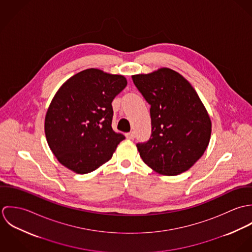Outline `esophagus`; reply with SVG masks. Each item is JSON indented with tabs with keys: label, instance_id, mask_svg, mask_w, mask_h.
Wrapping results in <instances>:
<instances>
[{
	"label": "esophagus",
	"instance_id": "obj_1",
	"mask_svg": "<svg viewBox=\"0 0 252 252\" xmlns=\"http://www.w3.org/2000/svg\"><path fill=\"white\" fill-rule=\"evenodd\" d=\"M126 138L127 139H129V140H133V139H135V132H129V133H127L126 134Z\"/></svg>",
	"mask_w": 252,
	"mask_h": 252
}]
</instances>
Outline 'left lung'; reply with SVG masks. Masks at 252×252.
<instances>
[{
  "label": "left lung",
  "mask_w": 252,
  "mask_h": 252,
  "mask_svg": "<svg viewBox=\"0 0 252 252\" xmlns=\"http://www.w3.org/2000/svg\"><path fill=\"white\" fill-rule=\"evenodd\" d=\"M132 79L150 105L151 136L137 144L144 163L164 176L189 170L206 151L212 133L211 118L197 92L169 68Z\"/></svg>",
  "instance_id": "1"
}]
</instances>
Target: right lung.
Instances as JSON below:
<instances>
[{
  "mask_svg": "<svg viewBox=\"0 0 252 252\" xmlns=\"http://www.w3.org/2000/svg\"><path fill=\"white\" fill-rule=\"evenodd\" d=\"M127 85L123 75L87 69L70 77L47 109L44 132L57 160L76 174L95 171L125 137L111 127V102Z\"/></svg>",
  "mask_w": 252,
  "mask_h": 252,
  "instance_id": "right-lung-1",
  "label": "right lung"
}]
</instances>
